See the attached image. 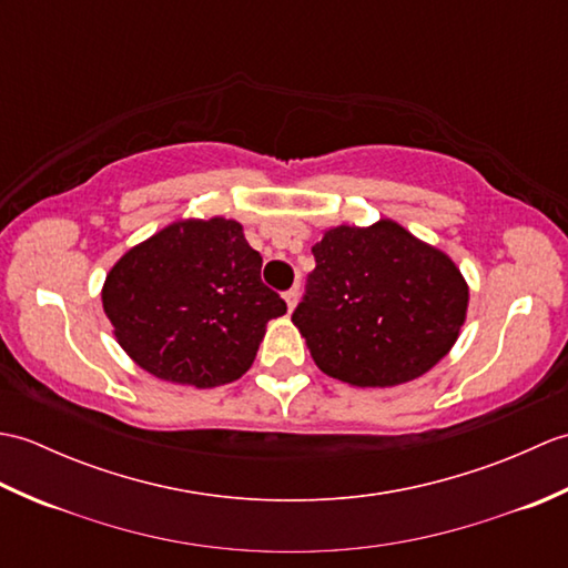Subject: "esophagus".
I'll list each match as a JSON object with an SVG mask.
<instances>
[{
    "label": "esophagus",
    "mask_w": 568,
    "mask_h": 568,
    "mask_svg": "<svg viewBox=\"0 0 568 568\" xmlns=\"http://www.w3.org/2000/svg\"><path fill=\"white\" fill-rule=\"evenodd\" d=\"M297 297H300V293H297V287H291V291H287L285 295H283V300H285V305H287V310H295V305H297Z\"/></svg>",
    "instance_id": "1"
}]
</instances>
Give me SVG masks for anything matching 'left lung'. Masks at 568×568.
Masks as SVG:
<instances>
[{"mask_svg": "<svg viewBox=\"0 0 568 568\" xmlns=\"http://www.w3.org/2000/svg\"><path fill=\"white\" fill-rule=\"evenodd\" d=\"M312 253L317 265L293 324L327 376L390 388L452 352L466 322L468 285L444 251L381 220L332 226Z\"/></svg>", "mask_w": 568, "mask_h": 568, "instance_id": "obj_1", "label": "left lung"}]
</instances>
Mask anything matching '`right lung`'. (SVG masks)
<instances>
[{
	"label": "right lung",
	"mask_w": 568,
	"mask_h": 568,
	"mask_svg": "<svg viewBox=\"0 0 568 568\" xmlns=\"http://www.w3.org/2000/svg\"><path fill=\"white\" fill-rule=\"evenodd\" d=\"M261 265L239 222L178 220L112 265L104 315L151 376L195 388L232 383L251 368L265 324L287 310Z\"/></svg>",
	"instance_id": "obj_1"
}]
</instances>
